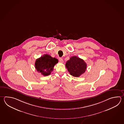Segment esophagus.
Returning <instances> with one entry per match:
<instances>
[{
	"label": "esophagus",
	"mask_w": 124,
	"mask_h": 124,
	"mask_svg": "<svg viewBox=\"0 0 124 124\" xmlns=\"http://www.w3.org/2000/svg\"><path fill=\"white\" fill-rule=\"evenodd\" d=\"M59 61L61 62V63H63V59L61 58H59Z\"/></svg>",
	"instance_id": "esophagus-1"
}]
</instances>
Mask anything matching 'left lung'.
Returning <instances> with one entry per match:
<instances>
[{
    "instance_id": "1",
    "label": "left lung",
    "mask_w": 124,
    "mask_h": 124,
    "mask_svg": "<svg viewBox=\"0 0 124 124\" xmlns=\"http://www.w3.org/2000/svg\"><path fill=\"white\" fill-rule=\"evenodd\" d=\"M66 68L71 76L78 77L84 74L86 69V64L81 58L76 56H73L67 61Z\"/></svg>"
}]
</instances>
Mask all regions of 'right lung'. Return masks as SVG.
Instances as JSON below:
<instances>
[{
  "mask_svg": "<svg viewBox=\"0 0 124 124\" xmlns=\"http://www.w3.org/2000/svg\"><path fill=\"white\" fill-rule=\"evenodd\" d=\"M58 62L57 59L51 57L49 55L45 54L36 60L35 67L37 71L43 76H48Z\"/></svg>",
  "mask_w": 124,
  "mask_h": 124,
  "instance_id": "add662e5",
  "label": "right lung"
}]
</instances>
